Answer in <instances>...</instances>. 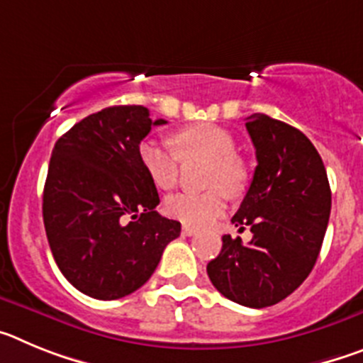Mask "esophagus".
<instances>
[{"label":"esophagus","mask_w":363,"mask_h":363,"mask_svg":"<svg viewBox=\"0 0 363 363\" xmlns=\"http://www.w3.org/2000/svg\"><path fill=\"white\" fill-rule=\"evenodd\" d=\"M182 234H184V236H192V234H196V229H192V227H189V225H184L182 227Z\"/></svg>","instance_id":"1"}]
</instances>
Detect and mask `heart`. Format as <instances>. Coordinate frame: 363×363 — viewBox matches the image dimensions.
<instances>
[{"label":"heart","instance_id":"heart-1","mask_svg":"<svg viewBox=\"0 0 363 363\" xmlns=\"http://www.w3.org/2000/svg\"><path fill=\"white\" fill-rule=\"evenodd\" d=\"M174 152L154 140H143L138 147V158L154 187L169 191L176 185L179 160H205L203 185L200 194L184 192L167 198L165 213L189 227H207L227 209L229 196L245 191L249 172L242 156L234 152L236 142L229 130L213 123L191 125L172 136Z\"/></svg>","mask_w":363,"mask_h":363}]
</instances>
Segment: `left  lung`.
<instances>
[{"instance_id": "1", "label": "left lung", "mask_w": 363, "mask_h": 363, "mask_svg": "<svg viewBox=\"0 0 363 363\" xmlns=\"http://www.w3.org/2000/svg\"><path fill=\"white\" fill-rule=\"evenodd\" d=\"M245 127L258 165L230 221L240 230L251 227L252 240L243 245L225 234L207 274L225 298L262 309L289 296L313 271L331 214V187L306 134L267 114H252Z\"/></svg>"}]
</instances>
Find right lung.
Listing matches in <instances>:
<instances>
[{
    "instance_id": "1",
    "label": "right lung",
    "mask_w": 363,
    "mask_h": 363,
    "mask_svg": "<svg viewBox=\"0 0 363 363\" xmlns=\"http://www.w3.org/2000/svg\"><path fill=\"white\" fill-rule=\"evenodd\" d=\"M149 108L118 105L83 118L56 142L43 189V223L63 277L96 300L140 289L158 267L179 221L160 216V196L138 147Z\"/></svg>"
}]
</instances>
